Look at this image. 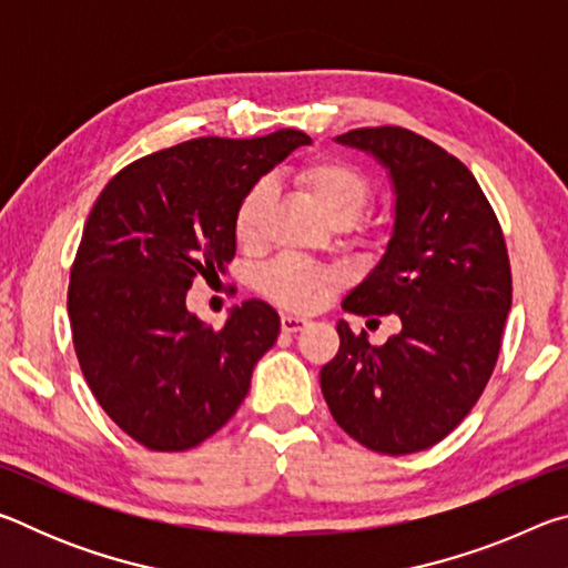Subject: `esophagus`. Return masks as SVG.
Masks as SVG:
<instances>
[{
    "mask_svg": "<svg viewBox=\"0 0 568 568\" xmlns=\"http://www.w3.org/2000/svg\"><path fill=\"white\" fill-rule=\"evenodd\" d=\"M307 323H311V321L303 318V315H293V313H285L283 318H281V325H283V331H285V333H297V331H303Z\"/></svg>",
    "mask_w": 568,
    "mask_h": 568,
    "instance_id": "34e87169",
    "label": "esophagus"
}]
</instances>
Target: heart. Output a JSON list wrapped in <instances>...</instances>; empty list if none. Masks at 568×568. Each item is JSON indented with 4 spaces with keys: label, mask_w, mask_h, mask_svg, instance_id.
<instances>
[{
    "label": "heart",
    "mask_w": 568,
    "mask_h": 568,
    "mask_svg": "<svg viewBox=\"0 0 568 568\" xmlns=\"http://www.w3.org/2000/svg\"><path fill=\"white\" fill-rule=\"evenodd\" d=\"M293 178L331 225H351L371 197L368 178L343 160H311L297 168ZM267 203H271L267 182H257L245 192L233 220L237 243L247 245L257 237ZM338 283V271L301 261V257H281V261L265 265L257 275V285L271 301L285 307H297V311L323 303Z\"/></svg>",
    "instance_id": "obj_1"
}]
</instances>
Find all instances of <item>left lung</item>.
<instances>
[{
	"label": "left lung",
	"mask_w": 568,
	"mask_h": 568,
	"mask_svg": "<svg viewBox=\"0 0 568 568\" xmlns=\"http://www.w3.org/2000/svg\"><path fill=\"white\" fill-rule=\"evenodd\" d=\"M386 168L396 205L390 237L343 311L398 315L383 345L338 321V355L321 388L333 418L378 454L403 456L446 438L484 393L511 311L501 225L464 162L403 128L335 138Z\"/></svg>",
	"instance_id": "8db88e82"
}]
</instances>
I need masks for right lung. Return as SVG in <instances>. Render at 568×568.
I'll return each instance as SVG.
<instances>
[{"label":"right lung","mask_w":568,"mask_h":568,"mask_svg":"<svg viewBox=\"0 0 568 568\" xmlns=\"http://www.w3.org/2000/svg\"><path fill=\"white\" fill-rule=\"evenodd\" d=\"M301 130L197 138L120 170L84 223L67 313L92 396L150 450H187L233 418L281 315L245 301L215 331L187 311L195 275L235 257V210L295 148Z\"/></svg>","instance_id":"add662e5"}]
</instances>
